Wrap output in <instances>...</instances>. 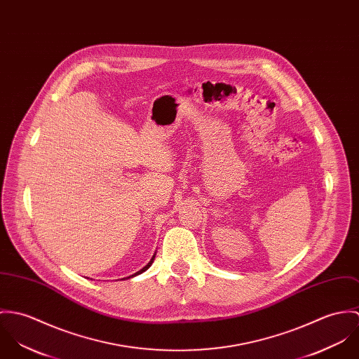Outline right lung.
Returning <instances> with one entry per match:
<instances>
[{
    "mask_svg": "<svg viewBox=\"0 0 359 359\" xmlns=\"http://www.w3.org/2000/svg\"><path fill=\"white\" fill-rule=\"evenodd\" d=\"M153 262H154V256H153V259H151V260H150V263H149V264H147V266H144V267H143V269H142V270H140V271H137V273H136V274H133V276H130V277H135V276H139V274H142V273H143V271H146V270H147V269H149V267H150V266H151V263H153ZM130 277H128V278H130Z\"/></svg>",
    "mask_w": 359,
    "mask_h": 359,
    "instance_id": "1",
    "label": "right lung"
}]
</instances>
